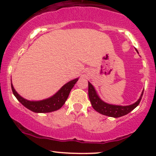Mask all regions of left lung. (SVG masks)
I'll return each instance as SVG.
<instances>
[{
  "label": "left lung",
  "instance_id": "1",
  "mask_svg": "<svg viewBox=\"0 0 156 156\" xmlns=\"http://www.w3.org/2000/svg\"><path fill=\"white\" fill-rule=\"evenodd\" d=\"M136 51L138 52L136 49ZM88 83L89 98V100H90L91 103H92L93 108L98 112H99L100 114L114 118L122 117V116L126 115V114H128L131 111H133L139 104L141 98H142L143 92H144V91H143L139 99L135 103H133L132 105H125V106L112 105L105 103L104 101H102L101 98H100V97L98 96V94H97V92L95 91V89H94V87L89 82H88Z\"/></svg>",
  "mask_w": 156,
  "mask_h": 156
}]
</instances>
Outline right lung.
I'll return each mask as SVG.
<instances>
[{"instance_id": "1", "label": "right lung", "mask_w": 156, "mask_h": 156, "mask_svg": "<svg viewBox=\"0 0 156 156\" xmlns=\"http://www.w3.org/2000/svg\"><path fill=\"white\" fill-rule=\"evenodd\" d=\"M78 80V78L70 80L68 83L64 84L54 95L48 98V99L39 101H30L26 100L16 92L12 83H11V87H12V90L14 95L18 100L20 103L24 105L26 108L35 113H48L58 110L62 108V105L67 101L71 89L74 87Z\"/></svg>"}]
</instances>
